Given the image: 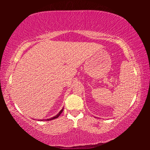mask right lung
<instances>
[{"instance_id":"right-lung-1","label":"right lung","mask_w":150,"mask_h":150,"mask_svg":"<svg viewBox=\"0 0 150 150\" xmlns=\"http://www.w3.org/2000/svg\"><path fill=\"white\" fill-rule=\"evenodd\" d=\"M63 108L62 109V110H61L59 112V113H57V115H55V116H54V117H52V118H47V119H46V120H45V121H47V120H54V119H55V118H58L59 117V116H60V115L62 113V112H63ZM40 120H41V121H43L44 120H42V119H40Z\"/></svg>"}]
</instances>
